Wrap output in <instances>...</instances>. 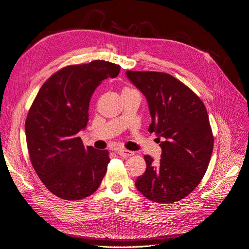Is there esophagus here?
<instances>
[{
    "mask_svg": "<svg viewBox=\"0 0 249 249\" xmlns=\"http://www.w3.org/2000/svg\"><path fill=\"white\" fill-rule=\"evenodd\" d=\"M117 153H118V155L122 156V157H124V158L130 157V156H132V155L134 154L132 151H129V150H125V149H118V150H117Z\"/></svg>",
    "mask_w": 249,
    "mask_h": 249,
    "instance_id": "esophagus-1",
    "label": "esophagus"
}]
</instances>
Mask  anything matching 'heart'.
I'll list each match as a JSON object with an SVG mask.
<instances>
[{
	"label": "heart",
	"mask_w": 249,
	"mask_h": 249,
	"mask_svg": "<svg viewBox=\"0 0 249 249\" xmlns=\"http://www.w3.org/2000/svg\"><path fill=\"white\" fill-rule=\"evenodd\" d=\"M126 90H131V89H129V88H125L124 91H126Z\"/></svg>",
	"instance_id": "heart-1"
}]
</instances>
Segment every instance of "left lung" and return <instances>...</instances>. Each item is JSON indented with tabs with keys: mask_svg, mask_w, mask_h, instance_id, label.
<instances>
[{
	"mask_svg": "<svg viewBox=\"0 0 249 249\" xmlns=\"http://www.w3.org/2000/svg\"><path fill=\"white\" fill-rule=\"evenodd\" d=\"M146 96L152 118L150 132L163 142L161 159L154 165L145 155L146 172L135 186L152 202L171 204L194 190L209 165L214 136L204 102L173 75L157 71L126 72Z\"/></svg>",
	"mask_w": 249,
	"mask_h": 249,
	"instance_id": "obj_1",
	"label": "left lung"
}]
</instances>
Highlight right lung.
Listing matches in <instances>:
<instances>
[{"instance_id":"obj_1","label":"right lung","mask_w":249,"mask_h":249,"mask_svg":"<svg viewBox=\"0 0 249 249\" xmlns=\"http://www.w3.org/2000/svg\"><path fill=\"white\" fill-rule=\"evenodd\" d=\"M117 64L95 60L63 67L40 88L26 120L30 160L53 195L77 200L97 190L107 170V150L85 147L77 133L89 121L92 94L106 78L118 76Z\"/></svg>"}]
</instances>
